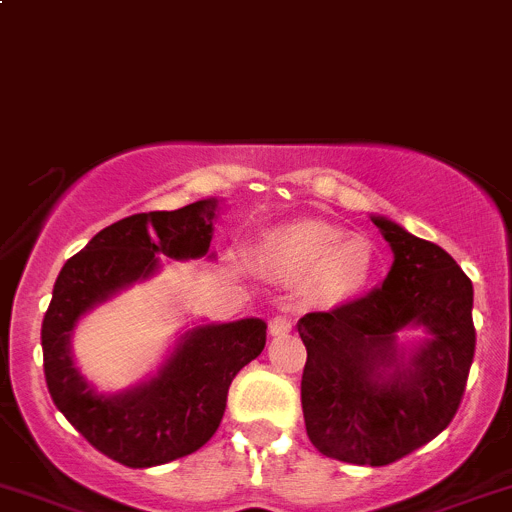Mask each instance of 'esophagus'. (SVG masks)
I'll list each match as a JSON object with an SVG mask.
<instances>
[{
  "instance_id": "1",
  "label": "esophagus",
  "mask_w": 512,
  "mask_h": 512,
  "mask_svg": "<svg viewBox=\"0 0 512 512\" xmlns=\"http://www.w3.org/2000/svg\"><path fill=\"white\" fill-rule=\"evenodd\" d=\"M290 330H292V320L287 315H275L270 320V335L280 337V335H287Z\"/></svg>"
}]
</instances>
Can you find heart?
<instances>
[{
  "label": "heart",
  "mask_w": 512,
  "mask_h": 512,
  "mask_svg": "<svg viewBox=\"0 0 512 512\" xmlns=\"http://www.w3.org/2000/svg\"><path fill=\"white\" fill-rule=\"evenodd\" d=\"M260 260L282 280L312 275L317 292L342 302L362 292L375 270V252L365 237L347 235L320 220L287 222L275 227L260 245Z\"/></svg>",
  "instance_id": "1"
}]
</instances>
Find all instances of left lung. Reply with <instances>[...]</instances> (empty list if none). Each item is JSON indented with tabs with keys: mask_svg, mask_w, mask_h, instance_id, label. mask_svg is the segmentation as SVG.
Masks as SVG:
<instances>
[{
	"mask_svg": "<svg viewBox=\"0 0 512 512\" xmlns=\"http://www.w3.org/2000/svg\"><path fill=\"white\" fill-rule=\"evenodd\" d=\"M395 260L382 287L297 322L307 347L310 443L352 465H390L438 438L460 408L475 355L473 282L458 262L388 217H372ZM403 326L429 340L397 342Z\"/></svg>",
	"mask_w": 512,
	"mask_h": 512,
	"instance_id": "1",
	"label": "left lung"
}]
</instances>
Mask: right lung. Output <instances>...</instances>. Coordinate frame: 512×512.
<instances>
[{"label": "right lung", "mask_w": 512, "mask_h": 512, "mask_svg": "<svg viewBox=\"0 0 512 512\" xmlns=\"http://www.w3.org/2000/svg\"><path fill=\"white\" fill-rule=\"evenodd\" d=\"M215 215L217 200H200L172 212L124 217L69 257L54 282L42 322L49 395L89 445L127 468L185 458L217 433L227 390L237 372L265 350L267 325L260 317H245L192 327L177 340L157 375L117 395L97 393L74 365V327L92 307L155 275L160 255L172 260L205 257Z\"/></svg>", "instance_id": "right-lung-1"}]
</instances>
